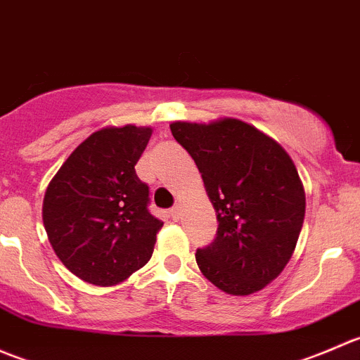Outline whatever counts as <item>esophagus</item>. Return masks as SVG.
<instances>
[{
    "instance_id": "1",
    "label": "esophagus",
    "mask_w": 360,
    "mask_h": 360,
    "mask_svg": "<svg viewBox=\"0 0 360 360\" xmlns=\"http://www.w3.org/2000/svg\"><path fill=\"white\" fill-rule=\"evenodd\" d=\"M170 217H174V219H179L181 217V207L179 205H176L170 209Z\"/></svg>"
}]
</instances>
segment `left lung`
I'll return each mask as SVG.
<instances>
[{"instance_id": "obj_1", "label": "left lung", "mask_w": 360, "mask_h": 360, "mask_svg": "<svg viewBox=\"0 0 360 360\" xmlns=\"http://www.w3.org/2000/svg\"><path fill=\"white\" fill-rule=\"evenodd\" d=\"M172 136L197 163L217 216L216 238L197 264L235 296L261 291L291 259L304 219V190L291 157L249 123L174 122Z\"/></svg>"}]
</instances>
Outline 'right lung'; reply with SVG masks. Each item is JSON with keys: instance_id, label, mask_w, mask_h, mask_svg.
<instances>
[{"instance_id": "add662e5", "label": "right lung", "mask_w": 360, "mask_h": 360, "mask_svg": "<svg viewBox=\"0 0 360 360\" xmlns=\"http://www.w3.org/2000/svg\"><path fill=\"white\" fill-rule=\"evenodd\" d=\"M150 137V127L97 130L46 188L43 224L50 244L89 284H120L153 254L163 223L148 210L150 188L134 169Z\"/></svg>"}]
</instances>
